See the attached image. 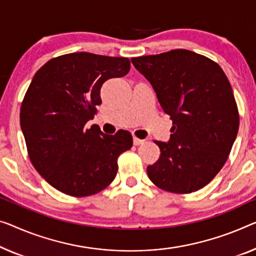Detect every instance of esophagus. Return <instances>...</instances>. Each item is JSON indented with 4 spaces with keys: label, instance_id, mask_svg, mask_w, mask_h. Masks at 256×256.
Listing matches in <instances>:
<instances>
[{
    "label": "esophagus",
    "instance_id": "esophagus-1",
    "mask_svg": "<svg viewBox=\"0 0 256 256\" xmlns=\"http://www.w3.org/2000/svg\"><path fill=\"white\" fill-rule=\"evenodd\" d=\"M144 142V139H139V138H136V136H133V144H134L136 146H139V144H142Z\"/></svg>",
    "mask_w": 256,
    "mask_h": 256
}]
</instances>
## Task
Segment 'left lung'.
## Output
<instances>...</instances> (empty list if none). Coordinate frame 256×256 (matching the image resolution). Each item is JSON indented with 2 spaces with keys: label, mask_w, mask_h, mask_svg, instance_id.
I'll use <instances>...</instances> for the list:
<instances>
[{
  "label": "left lung",
  "mask_w": 256,
  "mask_h": 256,
  "mask_svg": "<svg viewBox=\"0 0 256 256\" xmlns=\"http://www.w3.org/2000/svg\"><path fill=\"white\" fill-rule=\"evenodd\" d=\"M152 84L174 126L169 142L154 141L161 154L147 166L161 190L188 194L209 184L230 154L239 112L228 79L218 64L188 49L133 57Z\"/></svg>",
  "instance_id": "left-lung-1"
}]
</instances>
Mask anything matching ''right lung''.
<instances>
[{"mask_svg":"<svg viewBox=\"0 0 256 256\" xmlns=\"http://www.w3.org/2000/svg\"><path fill=\"white\" fill-rule=\"evenodd\" d=\"M128 57L72 52L49 60L30 82L20 106V126L33 166L68 196L96 194L116 177L117 158L132 147L131 133L114 136L86 128L101 104L100 90L124 77Z\"/></svg>","mask_w":256,"mask_h":256,"instance_id":"1","label":"right lung"}]
</instances>
